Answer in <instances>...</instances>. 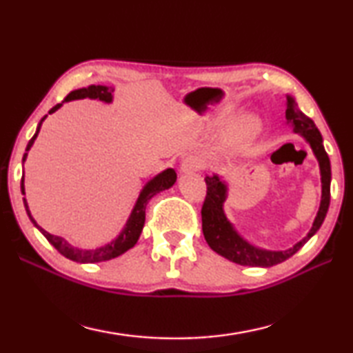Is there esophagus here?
Here are the masks:
<instances>
[{"label":"esophagus","mask_w":353,"mask_h":353,"mask_svg":"<svg viewBox=\"0 0 353 353\" xmlns=\"http://www.w3.org/2000/svg\"><path fill=\"white\" fill-rule=\"evenodd\" d=\"M202 168V160L196 155H190V157L183 159V162L181 165V172L182 174H190V172L199 171Z\"/></svg>","instance_id":"1"}]
</instances>
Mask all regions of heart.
Listing matches in <instances>:
<instances>
[{
    "mask_svg": "<svg viewBox=\"0 0 353 353\" xmlns=\"http://www.w3.org/2000/svg\"><path fill=\"white\" fill-rule=\"evenodd\" d=\"M261 130V121L254 113H246L236 119L232 126L230 137L236 146L244 148L252 143L259 137Z\"/></svg>",
    "mask_w": 353,
    "mask_h": 353,
    "instance_id": "1",
    "label": "heart"
}]
</instances>
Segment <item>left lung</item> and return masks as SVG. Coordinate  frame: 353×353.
<instances>
[{
  "mask_svg": "<svg viewBox=\"0 0 353 353\" xmlns=\"http://www.w3.org/2000/svg\"><path fill=\"white\" fill-rule=\"evenodd\" d=\"M286 123L290 124L294 130V134H299L307 145L312 149L316 160L319 165L321 172V204L313 221V225L307 236H303L301 241H297L294 246H291L285 250H270L255 246V244L246 240L240 232L236 230L235 224L227 218L224 212V204L229 196V185L219 174L205 176L207 183V196L202 205V232H204L205 241L214 252L224 256L229 261L238 263L243 266H260L270 268L279 265L290 256L294 255L316 232L319 230L325 219V214L330 205V182H332V168L330 159L324 149L322 143V135L319 129L316 128L312 118H308L296 103V99L291 94H286Z\"/></svg>",
  "mask_w": 353,
  "mask_h": 353,
  "instance_id": "left-lung-1",
  "label": "left lung"
}]
</instances>
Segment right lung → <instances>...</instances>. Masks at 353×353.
<instances>
[{
  "mask_svg": "<svg viewBox=\"0 0 353 353\" xmlns=\"http://www.w3.org/2000/svg\"><path fill=\"white\" fill-rule=\"evenodd\" d=\"M85 98L98 99V101H103V103H105V104H112L113 88L107 87V85H88V87H83V88H77V90L70 92L67 94V98H65L61 104L52 107V109L50 110V115H51V113H54L56 110L61 109V107L65 103H70V101H74V99H85ZM46 117L48 115H45L43 118L40 119L37 130H35L34 137L28 143L26 152H25V155H23V163L26 162L29 149L32 148L35 139H37L41 124H43ZM176 179H177V174L172 168H166L162 172H159V174H155L152 179H149V181L145 183V187L141 188L140 194H139V199H137L132 212H130L126 224H124L121 230H119V234L115 238H113L110 243H105V244H103V246H99L97 249L76 248V246H73V244H70L67 240H65V238L56 236V235L50 234V232H46L43 227H40L37 224V221L34 219V216L31 214V210H29L26 198H23V204H25L26 213H28L29 219H31V223L35 227H37L41 234H43L46 240L50 241L52 246H54L63 256H67V259L77 261V263H99V261H107V260L117 259V256H119L124 252H128L129 249H132L135 246L137 241H139L140 235H141L143 227H145L148 202L151 201V198H154L155 194L160 193V191L171 188L172 185H174ZM21 194H26L25 193V176L21 177Z\"/></svg>",
  "mask_w": 353,
  "mask_h": 353,
  "instance_id": "add662e5",
  "label": "right lung"
}]
</instances>
